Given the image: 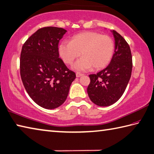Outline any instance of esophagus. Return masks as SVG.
Returning <instances> with one entry per match:
<instances>
[{
  "instance_id": "obj_1",
  "label": "esophagus",
  "mask_w": 154,
  "mask_h": 154,
  "mask_svg": "<svg viewBox=\"0 0 154 154\" xmlns=\"http://www.w3.org/2000/svg\"><path fill=\"white\" fill-rule=\"evenodd\" d=\"M83 75H84L83 74L79 73V72H77V73L76 74V77H78V78H79V77H80V76H82Z\"/></svg>"
}]
</instances>
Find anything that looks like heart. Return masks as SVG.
Instances as JSON below:
<instances>
[{
    "mask_svg": "<svg viewBox=\"0 0 154 154\" xmlns=\"http://www.w3.org/2000/svg\"><path fill=\"white\" fill-rule=\"evenodd\" d=\"M114 42L111 37L95 31H86L75 35L70 42L63 41L58 45L61 58L71 64L80 56L72 66L78 71H87L92 67L100 69L109 64L114 54Z\"/></svg>",
    "mask_w": 154,
    "mask_h": 154,
    "instance_id": "b5f03b06",
    "label": "heart"
}]
</instances>
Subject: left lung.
Wrapping results in <instances>:
<instances>
[{
  "mask_svg": "<svg viewBox=\"0 0 154 154\" xmlns=\"http://www.w3.org/2000/svg\"><path fill=\"white\" fill-rule=\"evenodd\" d=\"M115 51L109 64L97 74L89 75L87 88L92 103L100 106H110L119 99L128 85L132 71L130 47L123 37L114 30Z\"/></svg>",
  "mask_w": 154,
  "mask_h": 154,
  "instance_id": "left-lung-1",
  "label": "left lung"
}]
</instances>
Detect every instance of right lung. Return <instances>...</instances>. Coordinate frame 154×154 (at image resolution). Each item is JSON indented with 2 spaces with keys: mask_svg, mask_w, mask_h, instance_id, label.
I'll return each instance as SVG.
<instances>
[{
  "mask_svg": "<svg viewBox=\"0 0 154 154\" xmlns=\"http://www.w3.org/2000/svg\"><path fill=\"white\" fill-rule=\"evenodd\" d=\"M64 29L43 27L22 47L20 73L26 91L35 103L46 109L57 108L67 98L76 74L59 57L60 40Z\"/></svg>",
  "mask_w": 154,
  "mask_h": 154,
  "instance_id": "1",
  "label": "right lung"
}]
</instances>
